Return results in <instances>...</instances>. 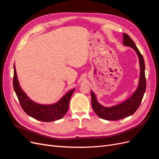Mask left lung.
Returning a JSON list of instances; mask_svg holds the SVG:
<instances>
[{
  "label": "left lung",
  "mask_w": 159,
  "mask_h": 159,
  "mask_svg": "<svg viewBox=\"0 0 159 159\" xmlns=\"http://www.w3.org/2000/svg\"><path fill=\"white\" fill-rule=\"evenodd\" d=\"M123 44L125 46L131 47L135 51L139 57V66H140V76H139L137 88L131 97L125 100L124 102L113 105V106L105 107L100 104L98 102L95 93L92 91H91V105H92V108L95 113L100 118L108 120V121L119 120L133 115L140 105L146 90V78L145 73V65L143 57L129 36L125 33H123Z\"/></svg>",
  "instance_id": "left-lung-1"
}]
</instances>
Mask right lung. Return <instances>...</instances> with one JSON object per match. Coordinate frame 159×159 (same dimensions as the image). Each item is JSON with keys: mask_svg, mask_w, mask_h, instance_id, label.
<instances>
[{"mask_svg": "<svg viewBox=\"0 0 159 159\" xmlns=\"http://www.w3.org/2000/svg\"><path fill=\"white\" fill-rule=\"evenodd\" d=\"M13 87L22 109L30 117L38 121L51 122L63 117L69 108L70 100L75 89H71L55 103L40 104L34 102L21 88L18 80L15 64L14 65Z\"/></svg>", "mask_w": 159, "mask_h": 159, "instance_id": "right-lung-1", "label": "right lung"}]
</instances>
